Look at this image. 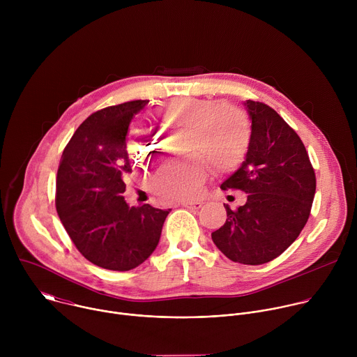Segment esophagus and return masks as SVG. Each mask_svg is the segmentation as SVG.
<instances>
[{"label": "esophagus", "instance_id": "esophagus-1", "mask_svg": "<svg viewBox=\"0 0 357 357\" xmlns=\"http://www.w3.org/2000/svg\"><path fill=\"white\" fill-rule=\"evenodd\" d=\"M182 206H183V208H186V209L199 211V209L203 206V203H202V202H199V200H190V202H183V203H182Z\"/></svg>", "mask_w": 357, "mask_h": 357}]
</instances>
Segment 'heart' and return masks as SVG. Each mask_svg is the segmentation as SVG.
Here are the masks:
<instances>
[{
  "label": "heart",
  "instance_id": "heart-1",
  "mask_svg": "<svg viewBox=\"0 0 357 357\" xmlns=\"http://www.w3.org/2000/svg\"><path fill=\"white\" fill-rule=\"evenodd\" d=\"M162 130H186L185 151L189 157L162 164L152 185L155 190L174 200H186L200 193L209 175V165L216 172H229L245 158L251 139V124L247 113L231 103L199 97H176L167 101L152 114ZM158 142L134 132L128 152L138 164H146L157 155Z\"/></svg>",
  "mask_w": 357,
  "mask_h": 357
}]
</instances>
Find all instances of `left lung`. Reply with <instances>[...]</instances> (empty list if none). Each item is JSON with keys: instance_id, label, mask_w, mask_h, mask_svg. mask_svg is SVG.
I'll use <instances>...</instances> for the list:
<instances>
[{"instance_id": "1", "label": "left lung", "mask_w": 357, "mask_h": 357, "mask_svg": "<svg viewBox=\"0 0 357 357\" xmlns=\"http://www.w3.org/2000/svg\"><path fill=\"white\" fill-rule=\"evenodd\" d=\"M251 139L245 161L220 188L247 193L245 205L227 212L212 240L227 259L259 266L282 254L307 225L317 178L302 139L261 101L247 100Z\"/></svg>"}]
</instances>
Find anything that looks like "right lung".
<instances>
[{"mask_svg":"<svg viewBox=\"0 0 357 357\" xmlns=\"http://www.w3.org/2000/svg\"><path fill=\"white\" fill-rule=\"evenodd\" d=\"M148 100L90 114L68 142L56 176V211L82 256L106 270L128 271L158 245L171 209L130 208L123 193L132 172L126 135Z\"/></svg>","mask_w":357,"mask_h":357,"instance_id":"right-lung-1","label":"right lung"}]
</instances>
